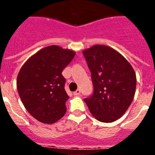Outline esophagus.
<instances>
[{
    "label": "esophagus",
    "instance_id": "obj_1",
    "mask_svg": "<svg viewBox=\"0 0 155 155\" xmlns=\"http://www.w3.org/2000/svg\"><path fill=\"white\" fill-rule=\"evenodd\" d=\"M80 94H81V90L80 89H78L77 91H75L74 92V95H79Z\"/></svg>",
    "mask_w": 155,
    "mask_h": 155
}]
</instances>
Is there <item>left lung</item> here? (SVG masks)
<instances>
[{
  "instance_id": "8db88e82",
  "label": "left lung",
  "mask_w": 155,
  "mask_h": 155,
  "mask_svg": "<svg viewBox=\"0 0 155 155\" xmlns=\"http://www.w3.org/2000/svg\"><path fill=\"white\" fill-rule=\"evenodd\" d=\"M91 72L94 92L84 98L97 120L112 123L124 116L134 99L136 74L121 53L105 45H94L83 51Z\"/></svg>"
}]
</instances>
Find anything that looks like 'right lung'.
<instances>
[{
	"label": "right lung",
	"mask_w": 155,
	"mask_h": 155,
	"mask_svg": "<svg viewBox=\"0 0 155 155\" xmlns=\"http://www.w3.org/2000/svg\"><path fill=\"white\" fill-rule=\"evenodd\" d=\"M75 52L56 45L35 53L23 64L17 77V89L25 108L35 120L52 124L65 115L69 98L62 71Z\"/></svg>",
	"instance_id": "obj_1"
}]
</instances>
